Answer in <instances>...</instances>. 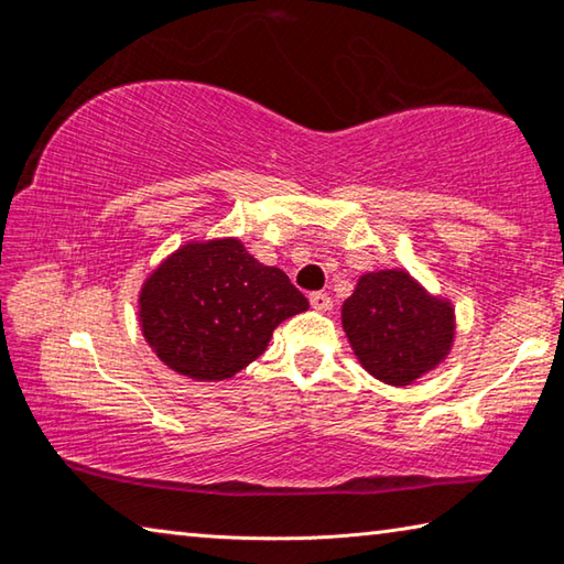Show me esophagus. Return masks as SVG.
<instances>
[{"mask_svg": "<svg viewBox=\"0 0 564 564\" xmlns=\"http://www.w3.org/2000/svg\"><path fill=\"white\" fill-rule=\"evenodd\" d=\"M308 301H311V305L316 311H330V305H333V299L328 293H323V291H316V293H311L308 295Z\"/></svg>", "mask_w": 564, "mask_h": 564, "instance_id": "obj_1", "label": "esophagus"}]
</instances>
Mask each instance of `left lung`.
Listing matches in <instances>:
<instances>
[{
    "mask_svg": "<svg viewBox=\"0 0 564 564\" xmlns=\"http://www.w3.org/2000/svg\"><path fill=\"white\" fill-rule=\"evenodd\" d=\"M360 366L388 386H410L453 348L455 308L403 269L362 273L340 311Z\"/></svg>",
    "mask_w": 564,
    "mask_h": 564,
    "instance_id": "8db88e82",
    "label": "left lung"
}]
</instances>
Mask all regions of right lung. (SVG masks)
<instances>
[{
  "label": "right lung",
  "mask_w": 564,
  "mask_h": 564,
  "mask_svg": "<svg viewBox=\"0 0 564 564\" xmlns=\"http://www.w3.org/2000/svg\"><path fill=\"white\" fill-rule=\"evenodd\" d=\"M308 308L281 269L238 238L188 241L161 261L139 293V323L159 360L178 376L226 380L269 348L279 323Z\"/></svg>",
  "instance_id": "add662e5"
}]
</instances>
